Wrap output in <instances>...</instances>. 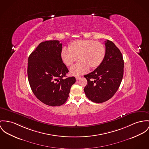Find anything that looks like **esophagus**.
Segmentation results:
<instances>
[{
    "mask_svg": "<svg viewBox=\"0 0 149 149\" xmlns=\"http://www.w3.org/2000/svg\"><path fill=\"white\" fill-rule=\"evenodd\" d=\"M80 78H81V77H79V76H77V77H75V78H76V80H79V79H80Z\"/></svg>",
    "mask_w": 149,
    "mask_h": 149,
    "instance_id": "1",
    "label": "esophagus"
}]
</instances>
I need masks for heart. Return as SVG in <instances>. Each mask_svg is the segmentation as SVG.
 <instances>
[{
    "label": "heart",
    "instance_id": "b5f03b06",
    "mask_svg": "<svg viewBox=\"0 0 149 149\" xmlns=\"http://www.w3.org/2000/svg\"><path fill=\"white\" fill-rule=\"evenodd\" d=\"M105 49L102 43L91 40H78L70 44L69 49L63 47L61 57L68 66L77 60L80 61L70 69V74L79 75L87 72L89 69L97 68L103 62Z\"/></svg>",
    "mask_w": 149,
    "mask_h": 149
}]
</instances>
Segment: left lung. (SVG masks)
<instances>
[{"label":"left lung","instance_id":"obj_1","mask_svg":"<svg viewBox=\"0 0 149 149\" xmlns=\"http://www.w3.org/2000/svg\"><path fill=\"white\" fill-rule=\"evenodd\" d=\"M105 55L102 63L93 71L84 76L87 84L84 91L94 103L110 99L118 90L124 74V59L119 49L109 40L105 41Z\"/></svg>","mask_w":149,"mask_h":149}]
</instances>
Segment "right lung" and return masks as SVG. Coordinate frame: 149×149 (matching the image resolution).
Returning a JSON list of instances; mask_svg holds the SVG:
<instances>
[{"instance_id": "add662e5", "label": "right lung", "mask_w": 149, "mask_h": 149, "mask_svg": "<svg viewBox=\"0 0 149 149\" xmlns=\"http://www.w3.org/2000/svg\"><path fill=\"white\" fill-rule=\"evenodd\" d=\"M62 44L58 40L41 42L29 56L28 78L33 93L41 102L59 106L67 101L76 79H65L69 70L61 57Z\"/></svg>"}]
</instances>
